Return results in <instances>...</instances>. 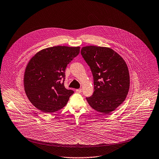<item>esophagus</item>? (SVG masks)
<instances>
[{
    "label": "esophagus",
    "instance_id": "obj_1",
    "mask_svg": "<svg viewBox=\"0 0 159 159\" xmlns=\"http://www.w3.org/2000/svg\"><path fill=\"white\" fill-rule=\"evenodd\" d=\"M76 92H77V93H81V92H82V89H77V90H76Z\"/></svg>",
    "mask_w": 159,
    "mask_h": 159
}]
</instances>
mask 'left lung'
I'll return each mask as SVG.
<instances>
[{
  "label": "left lung",
  "mask_w": 159,
  "mask_h": 159,
  "mask_svg": "<svg viewBox=\"0 0 159 159\" xmlns=\"http://www.w3.org/2000/svg\"><path fill=\"white\" fill-rule=\"evenodd\" d=\"M80 53L93 77L94 93L86 99L93 109L108 114L125 101L128 93L127 64L109 48L87 46L82 47Z\"/></svg>",
  "instance_id": "obj_1"
}]
</instances>
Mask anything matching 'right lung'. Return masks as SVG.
Listing matches in <instances>:
<instances>
[{"label":"right lung","mask_w":159,"mask_h":159,"mask_svg":"<svg viewBox=\"0 0 159 159\" xmlns=\"http://www.w3.org/2000/svg\"><path fill=\"white\" fill-rule=\"evenodd\" d=\"M80 47L57 46L38 52L28 64L24 77L26 94L32 104L45 113L64 107L74 92L64 85L67 64Z\"/></svg>","instance_id":"obj_1"}]
</instances>
